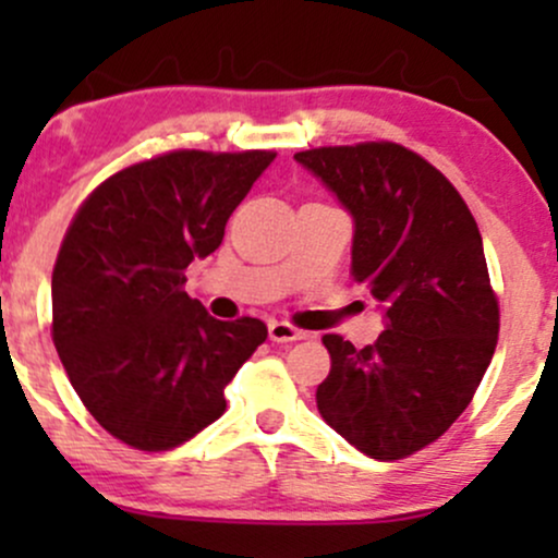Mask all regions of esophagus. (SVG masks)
Listing matches in <instances>:
<instances>
[{"label":"esophagus","mask_w":558,"mask_h":558,"mask_svg":"<svg viewBox=\"0 0 558 558\" xmlns=\"http://www.w3.org/2000/svg\"><path fill=\"white\" fill-rule=\"evenodd\" d=\"M270 341H275V343H293V341H304L306 338V332L304 330H299V328H293V325H288V323H270Z\"/></svg>","instance_id":"esophagus-1"}]
</instances>
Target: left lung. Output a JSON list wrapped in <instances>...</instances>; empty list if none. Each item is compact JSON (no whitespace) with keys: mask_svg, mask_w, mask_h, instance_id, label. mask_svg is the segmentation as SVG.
Segmentation results:
<instances>
[{"mask_svg":"<svg viewBox=\"0 0 558 558\" xmlns=\"http://www.w3.org/2000/svg\"><path fill=\"white\" fill-rule=\"evenodd\" d=\"M354 217L351 275L380 301L386 330L354 349L325 336L323 420L393 462L438 440L470 407L498 341V301L464 198L427 159L390 141L293 155Z\"/></svg>","mask_w":558,"mask_h":558,"instance_id":"left-lung-1","label":"left lung"}]
</instances>
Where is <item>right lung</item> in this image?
<instances>
[{
  "label": "right lung",
  "instance_id": "right-lung-1",
  "mask_svg": "<svg viewBox=\"0 0 558 558\" xmlns=\"http://www.w3.org/2000/svg\"><path fill=\"white\" fill-rule=\"evenodd\" d=\"M275 151H168L114 172L70 222L52 272V338L92 417L168 451L226 412V386L267 325L215 319L183 270L215 252Z\"/></svg>",
  "mask_w": 558,
  "mask_h": 558
}]
</instances>
